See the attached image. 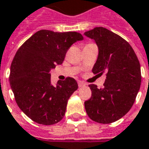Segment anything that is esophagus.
<instances>
[{"instance_id":"obj_1","label":"esophagus","mask_w":149,"mask_h":149,"mask_svg":"<svg viewBox=\"0 0 149 149\" xmlns=\"http://www.w3.org/2000/svg\"><path fill=\"white\" fill-rule=\"evenodd\" d=\"M78 85H79V87H83V86H86V83H84V82H83V81H79V82H78Z\"/></svg>"}]
</instances>
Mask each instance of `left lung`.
Returning <instances> with one entry per match:
<instances>
[{
	"label": "left lung",
	"mask_w": 149,
	"mask_h": 149,
	"mask_svg": "<svg viewBox=\"0 0 149 149\" xmlns=\"http://www.w3.org/2000/svg\"><path fill=\"white\" fill-rule=\"evenodd\" d=\"M84 34L99 47L92 72L107 74L103 88L89 85L91 97L84 103L86 114L97 123H113L129 111L136 100L141 83L140 62L130 44L106 28L95 27Z\"/></svg>",
	"instance_id": "obj_1"
}]
</instances>
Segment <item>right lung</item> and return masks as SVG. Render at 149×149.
I'll list each match as a JSON object with an SVG mask.
<instances>
[{"mask_svg":"<svg viewBox=\"0 0 149 149\" xmlns=\"http://www.w3.org/2000/svg\"><path fill=\"white\" fill-rule=\"evenodd\" d=\"M83 39L79 33L42 29L17 49L10 66L9 83L17 106L33 121L51 125L63 120L78 83L67 77L52 86L49 71L63 63L73 43Z\"/></svg>","mask_w":149,"mask_h":149,"instance_id":"1","label":"right lung"}]
</instances>
